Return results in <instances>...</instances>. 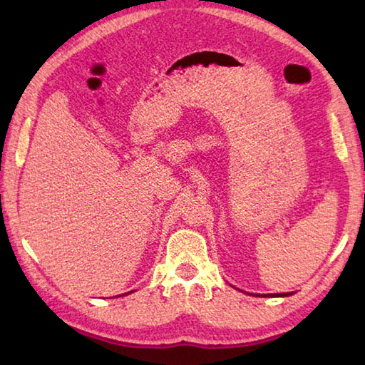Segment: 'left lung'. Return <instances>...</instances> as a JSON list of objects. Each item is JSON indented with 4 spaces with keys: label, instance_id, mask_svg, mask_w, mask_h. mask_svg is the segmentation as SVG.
<instances>
[{
    "label": "left lung",
    "instance_id": "1",
    "mask_svg": "<svg viewBox=\"0 0 365 365\" xmlns=\"http://www.w3.org/2000/svg\"><path fill=\"white\" fill-rule=\"evenodd\" d=\"M290 293H276V294H263V297H289Z\"/></svg>",
    "mask_w": 365,
    "mask_h": 365
}]
</instances>
